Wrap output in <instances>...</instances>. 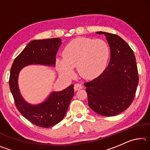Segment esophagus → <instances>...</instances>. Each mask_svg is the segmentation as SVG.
Segmentation results:
<instances>
[{
	"label": "esophagus",
	"instance_id": "obj_1",
	"mask_svg": "<svg viewBox=\"0 0 150 150\" xmlns=\"http://www.w3.org/2000/svg\"><path fill=\"white\" fill-rule=\"evenodd\" d=\"M83 85H81V84H79V83H77V84H75L74 86V90L75 91H78V90H80L81 88H83Z\"/></svg>",
	"mask_w": 150,
	"mask_h": 150
}]
</instances>
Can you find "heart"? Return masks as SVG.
Wrapping results in <instances>:
<instances>
[{
	"label": "heart",
	"instance_id": "1",
	"mask_svg": "<svg viewBox=\"0 0 150 150\" xmlns=\"http://www.w3.org/2000/svg\"><path fill=\"white\" fill-rule=\"evenodd\" d=\"M108 57L109 47L104 40L79 38L66 45L63 59H57V65L62 75L71 77L73 68L77 67L81 77L91 79L101 73Z\"/></svg>",
	"mask_w": 150,
	"mask_h": 150
}]
</instances>
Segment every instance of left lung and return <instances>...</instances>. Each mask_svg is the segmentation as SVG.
Returning a JSON list of instances; mask_svg holds the SVG:
<instances>
[{"instance_id":"left-lung-1","label":"left lung","mask_w":150,"mask_h":150,"mask_svg":"<svg viewBox=\"0 0 150 150\" xmlns=\"http://www.w3.org/2000/svg\"><path fill=\"white\" fill-rule=\"evenodd\" d=\"M110 49L108 65L93 80L84 83L89 107L105 116L118 115L128 108L138 85L136 57L129 45L117 35L104 32Z\"/></svg>"}]
</instances>
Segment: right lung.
<instances>
[{
	"instance_id": "right-lung-1",
	"label": "right lung",
	"mask_w": 150,
	"mask_h": 150,
	"mask_svg": "<svg viewBox=\"0 0 150 150\" xmlns=\"http://www.w3.org/2000/svg\"><path fill=\"white\" fill-rule=\"evenodd\" d=\"M62 39L34 40L30 42L14 59L11 69L10 89L15 105L21 115L35 125L50 128L63 120L74 95L73 85L62 91H53L44 102L32 105L24 99L18 87V75L30 65H55V56Z\"/></svg>"
}]
</instances>
